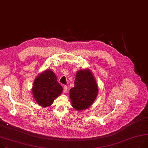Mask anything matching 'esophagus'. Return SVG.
Listing matches in <instances>:
<instances>
[{
  "instance_id": "1",
  "label": "esophagus",
  "mask_w": 148,
  "mask_h": 148,
  "mask_svg": "<svg viewBox=\"0 0 148 148\" xmlns=\"http://www.w3.org/2000/svg\"><path fill=\"white\" fill-rule=\"evenodd\" d=\"M67 91V86H64V92L65 93Z\"/></svg>"
}]
</instances>
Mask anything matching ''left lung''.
<instances>
[{
    "instance_id": "1",
    "label": "left lung",
    "mask_w": 148,
    "mask_h": 148,
    "mask_svg": "<svg viewBox=\"0 0 148 148\" xmlns=\"http://www.w3.org/2000/svg\"><path fill=\"white\" fill-rule=\"evenodd\" d=\"M98 87L95 78L89 69L78 71L74 86L70 90L72 106L77 111L89 108L97 97Z\"/></svg>"
}]
</instances>
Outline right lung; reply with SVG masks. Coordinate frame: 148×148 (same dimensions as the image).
<instances>
[{
	"instance_id": "right-lung-1",
	"label": "right lung",
	"mask_w": 148,
	"mask_h": 148,
	"mask_svg": "<svg viewBox=\"0 0 148 148\" xmlns=\"http://www.w3.org/2000/svg\"><path fill=\"white\" fill-rule=\"evenodd\" d=\"M63 90L62 87L57 82L55 73L47 70L39 74L34 82L32 92L36 102L42 107L51 106Z\"/></svg>"
}]
</instances>
